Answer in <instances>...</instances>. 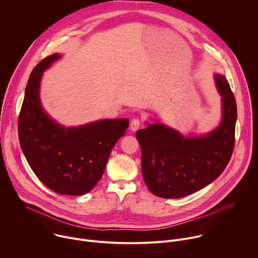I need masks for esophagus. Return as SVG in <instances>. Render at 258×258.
I'll list each match as a JSON object with an SVG mask.
<instances>
[{
	"label": "esophagus",
	"mask_w": 258,
	"mask_h": 258,
	"mask_svg": "<svg viewBox=\"0 0 258 258\" xmlns=\"http://www.w3.org/2000/svg\"><path fill=\"white\" fill-rule=\"evenodd\" d=\"M140 124H141V122H140V120L138 119V118H135V119H133L132 121H131V131L132 132H136V131H138V128L140 127Z\"/></svg>",
	"instance_id": "1"
}]
</instances>
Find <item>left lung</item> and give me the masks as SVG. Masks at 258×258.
Wrapping results in <instances>:
<instances>
[{
    "label": "left lung",
    "instance_id": "left-lung-1",
    "mask_svg": "<svg viewBox=\"0 0 258 258\" xmlns=\"http://www.w3.org/2000/svg\"><path fill=\"white\" fill-rule=\"evenodd\" d=\"M222 97V119L212 131L183 136L156 119L137 132L142 173L150 192L165 199L191 195L216 179L228 165L235 144L237 105L227 78L214 73Z\"/></svg>",
    "mask_w": 258,
    "mask_h": 258
}]
</instances>
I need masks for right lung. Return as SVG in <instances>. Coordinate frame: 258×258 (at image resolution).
<instances>
[{"mask_svg":"<svg viewBox=\"0 0 258 258\" xmlns=\"http://www.w3.org/2000/svg\"><path fill=\"white\" fill-rule=\"evenodd\" d=\"M55 53L30 73L18 119L22 152L46 187L61 195L89 193L102 177L110 152L124 136L125 118L100 119L79 126H64L44 109L41 83L44 72L59 60Z\"/></svg>","mask_w":258,"mask_h":258,"instance_id":"1","label":"right lung"}]
</instances>
